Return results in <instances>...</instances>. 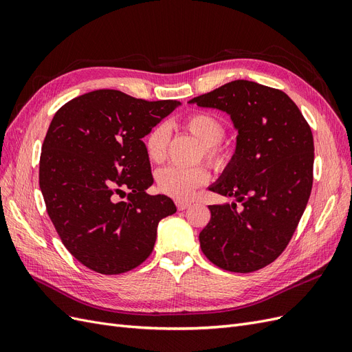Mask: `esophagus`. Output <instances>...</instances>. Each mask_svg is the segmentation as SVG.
<instances>
[{
    "label": "esophagus",
    "mask_w": 352,
    "mask_h": 352,
    "mask_svg": "<svg viewBox=\"0 0 352 352\" xmlns=\"http://www.w3.org/2000/svg\"><path fill=\"white\" fill-rule=\"evenodd\" d=\"M175 205H177L178 210H186L190 206V203L188 201H183V200H177Z\"/></svg>",
    "instance_id": "obj_1"
}]
</instances>
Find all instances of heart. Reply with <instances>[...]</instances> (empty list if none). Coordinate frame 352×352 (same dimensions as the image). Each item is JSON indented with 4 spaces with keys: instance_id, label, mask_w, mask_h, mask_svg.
Wrapping results in <instances>:
<instances>
[{
    "instance_id": "obj_1",
    "label": "heart",
    "mask_w": 352,
    "mask_h": 352,
    "mask_svg": "<svg viewBox=\"0 0 352 352\" xmlns=\"http://www.w3.org/2000/svg\"><path fill=\"white\" fill-rule=\"evenodd\" d=\"M181 129L200 143V157H205L206 162L218 169L225 168L231 162L232 149L221 142L226 127L218 116L206 111L192 112L181 122ZM169 142H171V134L162 122L146 134L144 149L151 162L162 164L166 160ZM209 178V169L203 165L191 168L166 166L156 174V184L164 195L178 200H187L199 187L205 186Z\"/></svg>"
}]
</instances>
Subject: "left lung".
I'll use <instances>...</instances> for the list:
<instances>
[{"instance_id": "left-lung-1", "label": "left lung", "mask_w": 352, "mask_h": 352, "mask_svg": "<svg viewBox=\"0 0 352 352\" xmlns=\"http://www.w3.org/2000/svg\"><path fill=\"white\" fill-rule=\"evenodd\" d=\"M190 104L225 111L238 130L232 160L210 187L235 201L209 206L210 221L199 235L201 252L223 270L262 269L285 250L307 206L311 129L287 94L248 80L230 82Z\"/></svg>"}]
</instances>
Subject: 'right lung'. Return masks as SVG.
Instances as JSON below:
<instances>
[{"label": "right lung", "mask_w": 352, "mask_h": 352, "mask_svg": "<svg viewBox=\"0 0 352 352\" xmlns=\"http://www.w3.org/2000/svg\"><path fill=\"white\" fill-rule=\"evenodd\" d=\"M178 105L100 89L55 112L42 144L41 191L67 250L98 274L142 265L157 223L177 212L169 197L146 192L153 177L142 139Z\"/></svg>", "instance_id": "1"}]
</instances>
